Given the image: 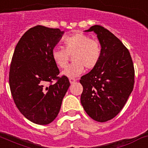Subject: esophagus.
<instances>
[{
	"label": "esophagus",
	"instance_id": "1",
	"mask_svg": "<svg viewBox=\"0 0 148 148\" xmlns=\"http://www.w3.org/2000/svg\"><path fill=\"white\" fill-rule=\"evenodd\" d=\"M76 81H77V79H74V78H70L69 79V82H70V83L71 84H72L75 83Z\"/></svg>",
	"mask_w": 148,
	"mask_h": 148
}]
</instances>
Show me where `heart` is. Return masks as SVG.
<instances>
[{
    "label": "heart",
    "instance_id": "obj_1",
    "mask_svg": "<svg viewBox=\"0 0 148 148\" xmlns=\"http://www.w3.org/2000/svg\"><path fill=\"white\" fill-rule=\"evenodd\" d=\"M64 48L56 47L52 51V57L56 64L60 68L66 67L70 56L72 63L63 71L67 77H78L87 69H93L101 58L102 47L100 42L82 32H77L64 39Z\"/></svg>",
    "mask_w": 148,
    "mask_h": 148
}]
</instances>
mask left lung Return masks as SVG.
<instances>
[{
	"instance_id": "obj_1",
	"label": "left lung",
	"mask_w": 148,
	"mask_h": 148,
	"mask_svg": "<svg viewBox=\"0 0 148 148\" xmlns=\"http://www.w3.org/2000/svg\"><path fill=\"white\" fill-rule=\"evenodd\" d=\"M102 47V55L96 67L82 76L81 103L87 114L99 122L116 117L133 89L135 69L127 47L112 32L101 25L92 26Z\"/></svg>"
}]
</instances>
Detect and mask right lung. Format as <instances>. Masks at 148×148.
Masks as SVG:
<instances>
[{
  "mask_svg": "<svg viewBox=\"0 0 148 148\" xmlns=\"http://www.w3.org/2000/svg\"><path fill=\"white\" fill-rule=\"evenodd\" d=\"M63 33L58 28L32 27L22 36L12 57L9 85L12 99L22 114L38 125L56 119L70 86L66 76H58L52 57Z\"/></svg>",
  "mask_w": 148,
  "mask_h": 148,
  "instance_id": "right-lung-1",
  "label": "right lung"
}]
</instances>
